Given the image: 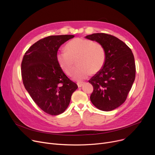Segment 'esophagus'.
<instances>
[{
	"label": "esophagus",
	"mask_w": 155,
	"mask_h": 155,
	"mask_svg": "<svg viewBox=\"0 0 155 155\" xmlns=\"http://www.w3.org/2000/svg\"><path fill=\"white\" fill-rule=\"evenodd\" d=\"M84 84V82H80V81L77 82V85H78V88L81 87L82 85H83Z\"/></svg>",
	"instance_id": "1"
}]
</instances>
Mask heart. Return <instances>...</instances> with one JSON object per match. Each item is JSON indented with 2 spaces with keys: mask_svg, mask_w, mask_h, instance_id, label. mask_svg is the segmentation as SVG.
I'll use <instances>...</instances> for the list:
<instances>
[{
  "mask_svg": "<svg viewBox=\"0 0 155 155\" xmlns=\"http://www.w3.org/2000/svg\"><path fill=\"white\" fill-rule=\"evenodd\" d=\"M65 51H59L56 54L57 63L67 75L73 72L75 60L78 65L75 70L74 78L81 80L91 74L97 73L104 67L105 51L101 44L82 38L72 40L66 45Z\"/></svg>",
  "mask_w": 155,
  "mask_h": 155,
  "instance_id": "heart-1",
  "label": "heart"
}]
</instances>
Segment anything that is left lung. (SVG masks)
I'll return each mask as SVG.
<instances>
[{"instance_id":"8db88e82","label":"left lung","mask_w":155,"mask_h":155,"mask_svg":"<svg viewBox=\"0 0 155 155\" xmlns=\"http://www.w3.org/2000/svg\"><path fill=\"white\" fill-rule=\"evenodd\" d=\"M104 47V67L90 80L94 87L90 100L102 111H111L124 103L135 79L136 67L132 51L124 42L111 35L97 33L85 37Z\"/></svg>"}]
</instances>
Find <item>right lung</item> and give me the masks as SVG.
Listing matches in <instances>:
<instances>
[{"label": "right lung", "instance_id": "obj_1", "mask_svg": "<svg viewBox=\"0 0 155 155\" xmlns=\"http://www.w3.org/2000/svg\"><path fill=\"white\" fill-rule=\"evenodd\" d=\"M72 35H51L37 41L25 53L21 64L24 85L44 112L58 115L67 108L78 86L59 67L56 54Z\"/></svg>", "mask_w": 155, "mask_h": 155}]
</instances>
